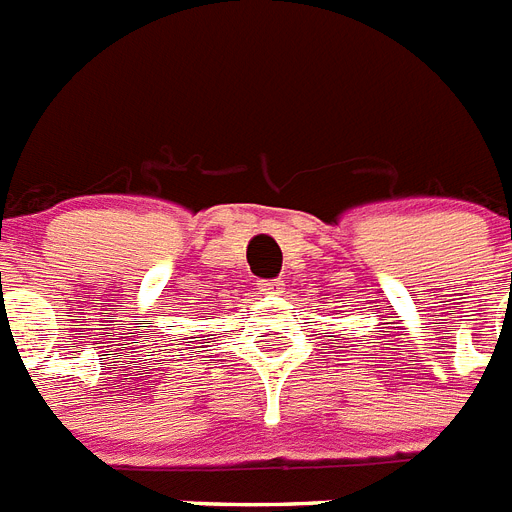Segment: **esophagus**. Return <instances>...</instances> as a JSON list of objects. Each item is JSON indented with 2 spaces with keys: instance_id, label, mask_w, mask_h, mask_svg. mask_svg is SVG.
<instances>
[{
  "instance_id": "34e87169",
  "label": "esophagus",
  "mask_w": 512,
  "mask_h": 512,
  "mask_svg": "<svg viewBox=\"0 0 512 512\" xmlns=\"http://www.w3.org/2000/svg\"><path fill=\"white\" fill-rule=\"evenodd\" d=\"M256 290L264 296H277V293H282V280H261Z\"/></svg>"
}]
</instances>
